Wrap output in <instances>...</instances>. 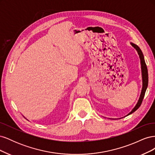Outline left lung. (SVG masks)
Here are the masks:
<instances>
[{
    "label": "left lung",
    "instance_id": "1",
    "mask_svg": "<svg viewBox=\"0 0 155 155\" xmlns=\"http://www.w3.org/2000/svg\"><path fill=\"white\" fill-rule=\"evenodd\" d=\"M130 44L131 45V46H132L134 49H136V50L137 51L138 54L139 55L140 59V64H141V71H142V88L141 94H140V97H139V100H138L137 104H136V105L134 107L133 109L131 110V111L129 112V113L127 114L125 116H129L132 113H133L134 112L137 110L138 109V108L140 107V105H141V104H142V102L143 101V97H144L145 91H146L147 86H148V72H147V66H146V64H145V62L143 54L142 53V50H140V48L138 47V46L137 45L131 43V42L130 43ZM109 119L115 120L114 118H109Z\"/></svg>",
    "mask_w": 155,
    "mask_h": 155
}]
</instances>
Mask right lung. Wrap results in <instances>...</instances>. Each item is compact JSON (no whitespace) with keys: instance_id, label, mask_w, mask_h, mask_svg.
Instances as JSON below:
<instances>
[{"instance_id":"1","label":"right lung","mask_w":155,"mask_h":155,"mask_svg":"<svg viewBox=\"0 0 155 155\" xmlns=\"http://www.w3.org/2000/svg\"><path fill=\"white\" fill-rule=\"evenodd\" d=\"M24 117H25V116H24Z\"/></svg>"}]
</instances>
